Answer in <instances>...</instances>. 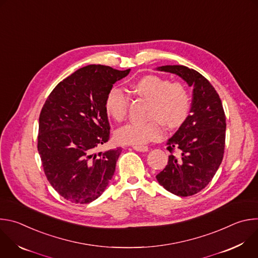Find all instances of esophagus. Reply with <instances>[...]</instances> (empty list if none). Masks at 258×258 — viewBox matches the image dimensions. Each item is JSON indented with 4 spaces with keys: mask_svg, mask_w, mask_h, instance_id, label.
Returning <instances> with one entry per match:
<instances>
[{
    "mask_svg": "<svg viewBox=\"0 0 258 258\" xmlns=\"http://www.w3.org/2000/svg\"><path fill=\"white\" fill-rule=\"evenodd\" d=\"M133 148H134V150L139 151V152H147L149 149L147 146H133Z\"/></svg>",
    "mask_w": 258,
    "mask_h": 258,
    "instance_id": "34e87169",
    "label": "esophagus"
}]
</instances>
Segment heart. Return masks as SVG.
<instances>
[{
	"mask_svg": "<svg viewBox=\"0 0 258 258\" xmlns=\"http://www.w3.org/2000/svg\"><path fill=\"white\" fill-rule=\"evenodd\" d=\"M134 90L151 101L147 122H134L121 126L115 133L120 144L142 146L158 140L164 135V122L170 127L178 126L190 111V96L180 83H170L157 76H147L137 82ZM130 106V96L118 87H112L105 99L107 114L116 121L125 118Z\"/></svg>",
	"mask_w": 258,
	"mask_h": 258,
	"instance_id": "heart-1",
	"label": "heart"
}]
</instances>
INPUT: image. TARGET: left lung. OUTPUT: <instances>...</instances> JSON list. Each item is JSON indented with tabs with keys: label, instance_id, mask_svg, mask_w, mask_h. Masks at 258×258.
<instances>
[{
	"label": "left lung",
	"instance_id": "1",
	"mask_svg": "<svg viewBox=\"0 0 258 258\" xmlns=\"http://www.w3.org/2000/svg\"><path fill=\"white\" fill-rule=\"evenodd\" d=\"M157 70L174 73L193 87L190 115L167 141L171 153L156 178L168 192L187 197L203 190L223 161L226 115L215 89L200 73L183 65H165ZM176 150L179 153L174 155Z\"/></svg>",
	"mask_w": 258,
	"mask_h": 258
}]
</instances>
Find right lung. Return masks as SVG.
Here are the masks:
<instances>
[{
  "label": "right lung",
  "mask_w": 258,
  "mask_h": 258,
  "mask_svg": "<svg viewBox=\"0 0 258 258\" xmlns=\"http://www.w3.org/2000/svg\"><path fill=\"white\" fill-rule=\"evenodd\" d=\"M131 69L88 65L60 82L39 119L38 151L45 174L64 199L87 204L102 195L112 178L121 148L95 153L110 138L105 99Z\"/></svg>",
  "instance_id": "add662e5"
}]
</instances>
